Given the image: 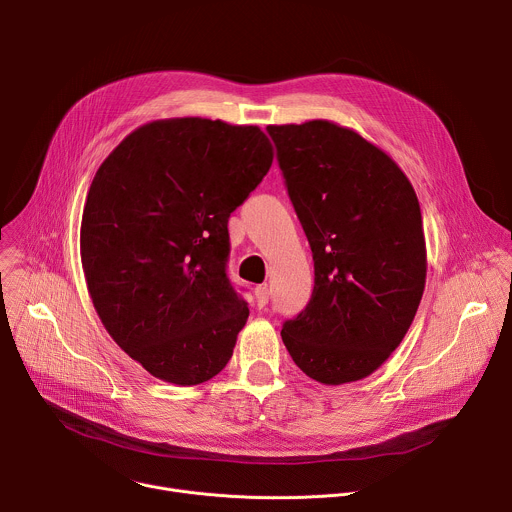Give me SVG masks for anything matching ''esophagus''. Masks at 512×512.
<instances>
[{"instance_id":"obj_1","label":"esophagus","mask_w":512,"mask_h":512,"mask_svg":"<svg viewBox=\"0 0 512 512\" xmlns=\"http://www.w3.org/2000/svg\"><path fill=\"white\" fill-rule=\"evenodd\" d=\"M269 287L267 285H257L255 287V300H257V306L263 308L267 302H269Z\"/></svg>"}]
</instances>
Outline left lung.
Segmentation results:
<instances>
[{"label":"left lung","instance_id":"obj_1","mask_svg":"<svg viewBox=\"0 0 512 512\" xmlns=\"http://www.w3.org/2000/svg\"><path fill=\"white\" fill-rule=\"evenodd\" d=\"M314 255V291L281 340L322 385L373 375L405 338L427 275L417 194L375 143L312 119L269 125Z\"/></svg>","mask_w":512,"mask_h":512}]
</instances>
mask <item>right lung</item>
<instances>
[{
    "mask_svg": "<svg viewBox=\"0 0 512 512\" xmlns=\"http://www.w3.org/2000/svg\"><path fill=\"white\" fill-rule=\"evenodd\" d=\"M273 164L257 125L174 117L131 131L99 166L81 261L111 338L152 377L221 373L249 318L227 277L229 216Z\"/></svg>",
    "mask_w": 512,
    "mask_h": 512,
    "instance_id": "add662e5",
    "label": "right lung"
}]
</instances>
